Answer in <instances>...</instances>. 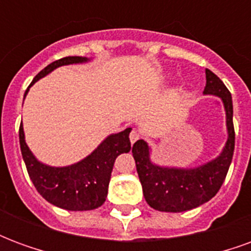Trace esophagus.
Listing matches in <instances>:
<instances>
[{
  "mask_svg": "<svg viewBox=\"0 0 251 251\" xmlns=\"http://www.w3.org/2000/svg\"><path fill=\"white\" fill-rule=\"evenodd\" d=\"M140 133H138V131L137 130H133L130 133V136H129V138H130V142L131 144H134V142L136 141H138V140H140Z\"/></svg>",
  "mask_w": 251,
  "mask_h": 251,
  "instance_id": "1",
  "label": "esophagus"
}]
</instances>
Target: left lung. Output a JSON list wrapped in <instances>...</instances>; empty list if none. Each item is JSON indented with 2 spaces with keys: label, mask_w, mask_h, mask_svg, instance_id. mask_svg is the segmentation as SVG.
Segmentation results:
<instances>
[{
  "label": "left lung",
  "mask_w": 251,
  "mask_h": 251,
  "mask_svg": "<svg viewBox=\"0 0 251 251\" xmlns=\"http://www.w3.org/2000/svg\"><path fill=\"white\" fill-rule=\"evenodd\" d=\"M203 94L219 97L226 111L227 141L221 154L196 168L160 167L151 160V148L147 141L138 140L131 148L136 160L137 174L147 203L164 212H183L192 210L212 199L226 179L235 145L232 125V99L225 83L210 70H205Z\"/></svg>",
  "instance_id": "8db88e82"
}]
</instances>
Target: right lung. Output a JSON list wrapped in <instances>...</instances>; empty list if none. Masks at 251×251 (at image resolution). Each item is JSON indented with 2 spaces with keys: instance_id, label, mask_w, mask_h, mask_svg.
Instances as JSON below:
<instances>
[{
  "instance_id": "obj_1",
  "label": "right lung",
  "mask_w": 251,
  "mask_h": 251,
  "mask_svg": "<svg viewBox=\"0 0 251 251\" xmlns=\"http://www.w3.org/2000/svg\"><path fill=\"white\" fill-rule=\"evenodd\" d=\"M88 60L90 59L82 56L59 59L41 70L32 80L30 86L57 67L86 63ZM29 87L26 88L24 98L29 91ZM130 131L131 127H127L124 131L110 134L87 157L68 167H50L40 163L25 142L23 122L19 130L20 148L30 180L37 192L47 201L68 211L95 210L106 200L115 158L121 153H127L131 149L129 140Z\"/></svg>"
}]
</instances>
